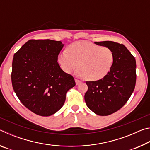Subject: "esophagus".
I'll return each mask as SVG.
<instances>
[{"label":"esophagus","instance_id":"obj_1","mask_svg":"<svg viewBox=\"0 0 150 150\" xmlns=\"http://www.w3.org/2000/svg\"><path fill=\"white\" fill-rule=\"evenodd\" d=\"M81 81L80 80L77 79H75V83H76V85H79V83H81Z\"/></svg>","mask_w":150,"mask_h":150}]
</instances>
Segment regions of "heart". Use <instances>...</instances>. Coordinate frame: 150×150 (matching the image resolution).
I'll return each mask as SVG.
<instances>
[{"label":"heart","mask_w":150,"mask_h":150,"mask_svg":"<svg viewBox=\"0 0 150 150\" xmlns=\"http://www.w3.org/2000/svg\"><path fill=\"white\" fill-rule=\"evenodd\" d=\"M59 54L57 61L65 72L70 73L78 68L83 79L89 81L103 79L112 68L115 53L111 48L89 42H79L69 45Z\"/></svg>","instance_id":"heart-1"}]
</instances>
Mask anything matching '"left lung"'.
I'll return each instance as SVG.
<instances>
[{"instance_id": "obj_1", "label": "left lung", "mask_w": 150, "mask_h": 150, "mask_svg": "<svg viewBox=\"0 0 150 150\" xmlns=\"http://www.w3.org/2000/svg\"><path fill=\"white\" fill-rule=\"evenodd\" d=\"M95 44L111 48L115 62L110 73L103 79L87 81L88 90L85 95L86 105L93 112L108 116L125 105L136 85V59L123 44L112 41Z\"/></svg>"}]
</instances>
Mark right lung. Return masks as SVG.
Masks as SVG:
<instances>
[{
	"label": "right lung",
	"instance_id": "obj_1",
	"mask_svg": "<svg viewBox=\"0 0 150 150\" xmlns=\"http://www.w3.org/2000/svg\"><path fill=\"white\" fill-rule=\"evenodd\" d=\"M61 41L30 40L14 55L12 87L23 105L42 116L54 115L64 105L66 93L75 85L72 75L57 62Z\"/></svg>",
	"mask_w": 150,
	"mask_h": 150
}]
</instances>
